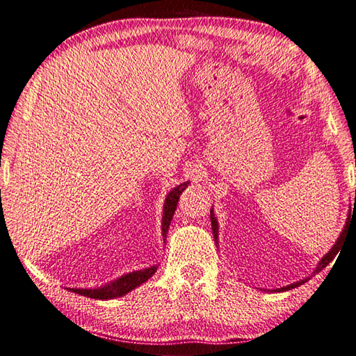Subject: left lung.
Masks as SVG:
<instances>
[{
    "label": "left lung",
    "mask_w": 356,
    "mask_h": 356,
    "mask_svg": "<svg viewBox=\"0 0 356 356\" xmlns=\"http://www.w3.org/2000/svg\"><path fill=\"white\" fill-rule=\"evenodd\" d=\"M355 198H356V192H355ZM348 220H350V214H348V217H347V222H346V225H344V229H342V232H341L339 238L336 239L333 247L330 248V252L325 253V257H323V258L319 261V264L316 266V269L313 270V273H311L309 277L300 280V282H296V283H292V284L283 286V288H278V289H275V292H284V291H291V289H294V288H298V286L303 284V283H307L311 277L316 275V273H319V272L323 269V267H327L330 263H332V259L336 257V254H338V253L341 252V244H342V241H344L346 234H347ZM211 227H213V234H214L216 244H219V238H217V236H219V223H217V217H216V214H214V209H213V208H211Z\"/></svg>",
    "instance_id": "obj_1"
}]
</instances>
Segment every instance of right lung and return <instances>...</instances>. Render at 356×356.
Masks as SVG:
<instances>
[{
    "label": "right lung",
    "instance_id": "obj_1",
    "mask_svg": "<svg viewBox=\"0 0 356 356\" xmlns=\"http://www.w3.org/2000/svg\"><path fill=\"white\" fill-rule=\"evenodd\" d=\"M188 186H189V181H184L179 186H177V188H173L165 197L164 209H162V241H164V244H165V239H167L168 227H170V222L173 219L175 209H177L179 195L183 194V191L188 188ZM158 267H159V264H154V266L145 267V269L124 273V275L112 280V282L99 286V288H90V289L67 288V289L74 292V294H79V296H84V297H89V298H98V300H111V298H117V297H122L124 294H128V292L136 289L137 286L145 283L148 278H152L154 275V272L158 270Z\"/></svg>",
    "mask_w": 356,
    "mask_h": 356
}]
</instances>
